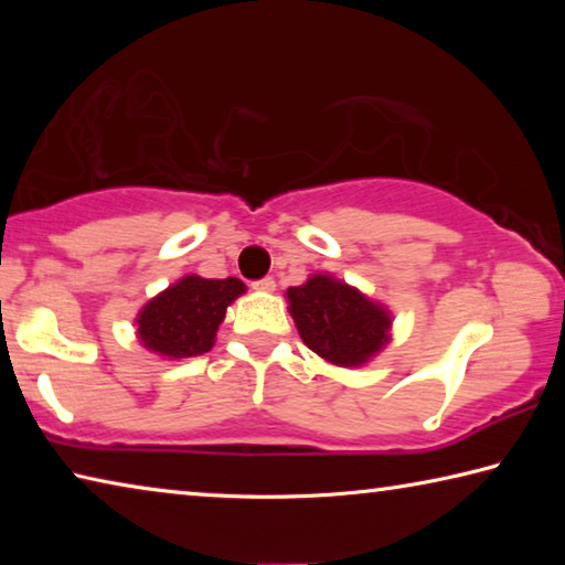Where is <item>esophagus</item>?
Here are the masks:
<instances>
[{"mask_svg":"<svg viewBox=\"0 0 565 565\" xmlns=\"http://www.w3.org/2000/svg\"><path fill=\"white\" fill-rule=\"evenodd\" d=\"M252 286H254L256 291H274L276 289V281H274V276H264V279L254 281Z\"/></svg>","mask_w":565,"mask_h":565,"instance_id":"esophagus-1","label":"esophagus"}]
</instances>
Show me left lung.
Returning a JSON list of instances; mask_svg holds the SVG:
<instances>
[{"label": "left lung", "instance_id": "8db88e82", "mask_svg": "<svg viewBox=\"0 0 565 565\" xmlns=\"http://www.w3.org/2000/svg\"><path fill=\"white\" fill-rule=\"evenodd\" d=\"M306 347L337 366H363L391 341V313L329 274H313L286 291Z\"/></svg>", "mask_w": 565, "mask_h": 565}]
</instances>
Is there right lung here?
<instances>
[{
	"label": "right lung",
	"instance_id": "1",
	"mask_svg": "<svg viewBox=\"0 0 565 565\" xmlns=\"http://www.w3.org/2000/svg\"><path fill=\"white\" fill-rule=\"evenodd\" d=\"M246 291L244 281L202 279L189 274L145 303L137 317L141 347L164 359H189L212 351L226 306Z\"/></svg>",
	"mask_w": 565,
	"mask_h": 565
}]
</instances>
